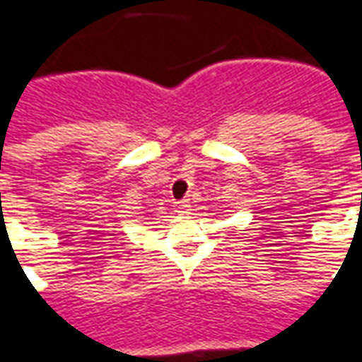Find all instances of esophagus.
<instances>
[{
	"instance_id": "obj_1",
	"label": "esophagus",
	"mask_w": 362,
	"mask_h": 362,
	"mask_svg": "<svg viewBox=\"0 0 362 362\" xmlns=\"http://www.w3.org/2000/svg\"><path fill=\"white\" fill-rule=\"evenodd\" d=\"M189 206H191V204H189V201H177L175 202V210L177 212H181V214H183V212H189Z\"/></svg>"
}]
</instances>
